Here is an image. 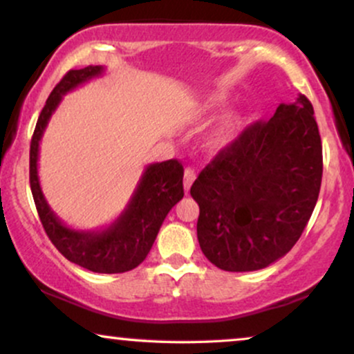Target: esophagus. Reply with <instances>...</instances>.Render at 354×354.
Segmentation results:
<instances>
[{"label": "esophagus", "mask_w": 354, "mask_h": 354, "mask_svg": "<svg viewBox=\"0 0 354 354\" xmlns=\"http://www.w3.org/2000/svg\"><path fill=\"white\" fill-rule=\"evenodd\" d=\"M196 180V173H194L193 168H186L185 169V191L188 193L191 185H193V181Z\"/></svg>", "instance_id": "esophagus-1"}]
</instances>
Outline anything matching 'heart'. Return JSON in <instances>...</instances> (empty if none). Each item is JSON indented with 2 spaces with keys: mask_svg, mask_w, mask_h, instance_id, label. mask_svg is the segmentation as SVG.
Listing matches in <instances>:
<instances>
[{
  "mask_svg": "<svg viewBox=\"0 0 354 354\" xmlns=\"http://www.w3.org/2000/svg\"><path fill=\"white\" fill-rule=\"evenodd\" d=\"M225 103L226 100L223 95H211L208 101H206V111L216 113L225 106ZM239 126H241V118L238 115L226 116L208 138V148L211 151H219V149L226 148V146L233 143L234 138L239 133Z\"/></svg>",
  "mask_w": 354,
  "mask_h": 354,
  "instance_id": "b5f03b06",
  "label": "heart"
}]
</instances>
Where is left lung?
Instances as JSON below:
<instances>
[{
    "label": "left lung",
    "mask_w": 354,
    "mask_h": 354,
    "mask_svg": "<svg viewBox=\"0 0 354 354\" xmlns=\"http://www.w3.org/2000/svg\"><path fill=\"white\" fill-rule=\"evenodd\" d=\"M304 95L281 103L223 148L191 186L200 206L198 241L225 271L270 266L296 245L323 176V146Z\"/></svg>",
    "instance_id": "8db88e82"
}]
</instances>
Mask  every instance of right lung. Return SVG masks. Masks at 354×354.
Returning <instances> with one entry per match:
<instances>
[{
  "label": "right lung",
  "mask_w": 354,
  "mask_h": 354,
  "mask_svg": "<svg viewBox=\"0 0 354 354\" xmlns=\"http://www.w3.org/2000/svg\"><path fill=\"white\" fill-rule=\"evenodd\" d=\"M103 66L70 70L56 84L36 123L30 146V185L39 219L56 250L75 265L95 273H124L145 261L169 209L181 200L183 165L178 160L146 166L138 188L120 218L101 231L71 230L53 213L38 180L39 141L48 121L68 91L96 78Z\"/></svg>",
  "instance_id": "obj_1"
}]
</instances>
